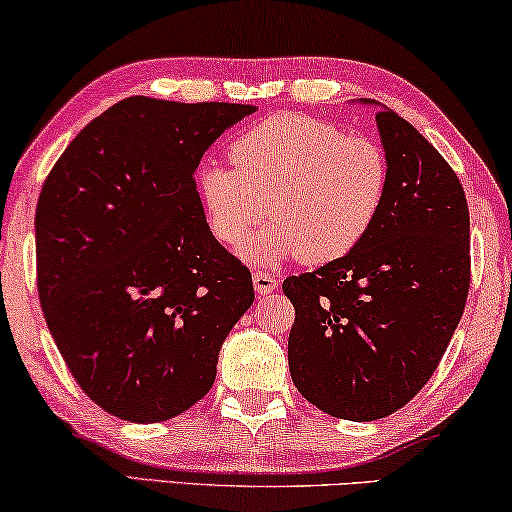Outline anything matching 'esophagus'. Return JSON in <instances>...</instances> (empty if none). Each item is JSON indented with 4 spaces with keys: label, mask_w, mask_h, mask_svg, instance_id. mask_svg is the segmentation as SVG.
I'll return each mask as SVG.
<instances>
[{
    "label": "esophagus",
    "mask_w": 512,
    "mask_h": 512,
    "mask_svg": "<svg viewBox=\"0 0 512 512\" xmlns=\"http://www.w3.org/2000/svg\"><path fill=\"white\" fill-rule=\"evenodd\" d=\"M277 286H279L277 279L270 277V274L254 272V288H256L258 295H270L272 290H277Z\"/></svg>",
    "instance_id": "obj_1"
}]
</instances>
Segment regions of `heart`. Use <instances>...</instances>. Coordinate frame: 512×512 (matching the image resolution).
<instances>
[{
	"mask_svg": "<svg viewBox=\"0 0 512 512\" xmlns=\"http://www.w3.org/2000/svg\"><path fill=\"white\" fill-rule=\"evenodd\" d=\"M229 155L233 167L201 164L196 194L210 233L231 249L272 219L247 242L249 261H341L368 238L389 196L382 146L311 116L274 114L235 137Z\"/></svg>",
	"mask_w": 512,
	"mask_h": 512,
	"instance_id": "obj_1",
	"label": "heart"
}]
</instances>
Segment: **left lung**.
<instances>
[{
    "label": "left lung",
    "instance_id": "left-lung-1",
    "mask_svg": "<svg viewBox=\"0 0 512 512\" xmlns=\"http://www.w3.org/2000/svg\"><path fill=\"white\" fill-rule=\"evenodd\" d=\"M375 121L389 160L380 219L352 254L283 281L295 306L290 377L311 405L348 421L384 419L423 389L471 279L469 208L451 164L391 109Z\"/></svg>",
    "mask_w": 512,
    "mask_h": 512
}]
</instances>
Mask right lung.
Listing matches in <instances>:
<instances>
[{
    "mask_svg": "<svg viewBox=\"0 0 512 512\" xmlns=\"http://www.w3.org/2000/svg\"><path fill=\"white\" fill-rule=\"evenodd\" d=\"M231 102H116L70 141L36 206L47 329L82 391L132 423L206 396L251 272L210 233L196 194L203 153L254 114Z\"/></svg>",
    "mask_w": 512,
    "mask_h": 512,
    "instance_id": "right-lung-1",
    "label": "right lung"
}]
</instances>
